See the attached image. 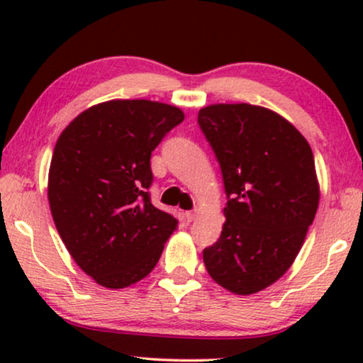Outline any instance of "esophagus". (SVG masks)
<instances>
[{"mask_svg": "<svg viewBox=\"0 0 363 363\" xmlns=\"http://www.w3.org/2000/svg\"><path fill=\"white\" fill-rule=\"evenodd\" d=\"M195 216H196V211H186L185 213L186 221H193V220H195Z\"/></svg>", "mask_w": 363, "mask_h": 363, "instance_id": "obj_1", "label": "esophagus"}]
</instances>
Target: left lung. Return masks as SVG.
I'll use <instances>...</instances> for the list:
<instances>
[{"mask_svg":"<svg viewBox=\"0 0 363 363\" xmlns=\"http://www.w3.org/2000/svg\"><path fill=\"white\" fill-rule=\"evenodd\" d=\"M198 123L228 196L221 236L203 261L221 287L255 294L289 269L314 221V155L291 122L259 106L215 104L198 112Z\"/></svg>","mask_w":363,"mask_h":363,"instance_id":"1","label":"left lung"}]
</instances>
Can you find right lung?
<instances>
[{"instance_id": "obj_1", "label": "right lung", "mask_w": 363, "mask_h": 363, "mask_svg": "<svg viewBox=\"0 0 363 363\" xmlns=\"http://www.w3.org/2000/svg\"><path fill=\"white\" fill-rule=\"evenodd\" d=\"M175 106L108 101L59 135L48 198L59 236L97 284L122 289L150 274L178 221L150 201L152 152L183 122Z\"/></svg>"}]
</instances>
